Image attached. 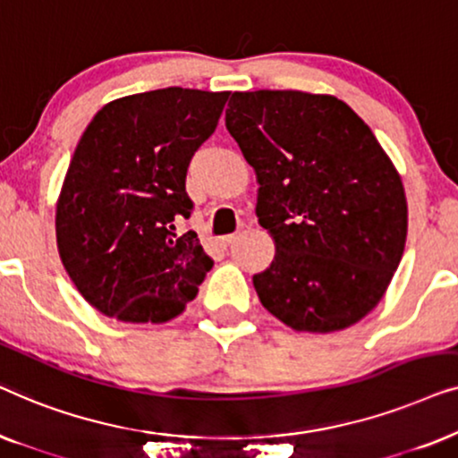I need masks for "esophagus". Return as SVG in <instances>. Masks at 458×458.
Masks as SVG:
<instances>
[{
  "label": "esophagus",
  "mask_w": 458,
  "mask_h": 458,
  "mask_svg": "<svg viewBox=\"0 0 458 458\" xmlns=\"http://www.w3.org/2000/svg\"><path fill=\"white\" fill-rule=\"evenodd\" d=\"M235 237H237V235H223V237H218V246H221V248L231 246V243L235 242Z\"/></svg>",
  "instance_id": "esophagus-1"
}]
</instances>
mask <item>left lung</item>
I'll list each match as a JSON object with an SVG mask.
<instances>
[{"label": "left lung", "mask_w": 458, "mask_h": 458, "mask_svg": "<svg viewBox=\"0 0 458 458\" xmlns=\"http://www.w3.org/2000/svg\"><path fill=\"white\" fill-rule=\"evenodd\" d=\"M225 124L259 181L275 259L254 275L265 309L296 331L359 323L404 252L403 179L365 121L334 96L231 93Z\"/></svg>", "instance_id": "1"}]
</instances>
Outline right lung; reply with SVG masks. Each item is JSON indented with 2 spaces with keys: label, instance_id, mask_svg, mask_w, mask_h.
Wrapping results in <instances>:
<instances>
[{
  "label": "right lung",
  "instance_id": "right-lung-1",
  "mask_svg": "<svg viewBox=\"0 0 458 458\" xmlns=\"http://www.w3.org/2000/svg\"><path fill=\"white\" fill-rule=\"evenodd\" d=\"M229 91L166 87L106 104L74 149L55 206L68 277L102 315L166 323L212 268L190 218L187 166L215 133Z\"/></svg>",
  "mask_w": 458,
  "mask_h": 458
}]
</instances>
